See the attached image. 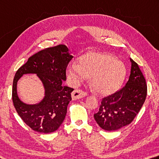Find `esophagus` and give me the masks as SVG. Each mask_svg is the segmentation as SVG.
Returning <instances> with one entry per match:
<instances>
[{"label": "esophagus", "mask_w": 159, "mask_h": 159, "mask_svg": "<svg viewBox=\"0 0 159 159\" xmlns=\"http://www.w3.org/2000/svg\"><path fill=\"white\" fill-rule=\"evenodd\" d=\"M86 95H87V93L83 91L80 89H74L73 92L71 93V97L73 100H76L80 99V98L84 97Z\"/></svg>", "instance_id": "obj_1"}]
</instances>
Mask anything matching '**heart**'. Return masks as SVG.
<instances>
[{"label": "heart", "instance_id": "1", "mask_svg": "<svg viewBox=\"0 0 159 159\" xmlns=\"http://www.w3.org/2000/svg\"><path fill=\"white\" fill-rule=\"evenodd\" d=\"M79 62L71 63L67 69V76L73 85L90 77L92 85L98 93L108 94L117 90L125 79V65L108 54L87 53L80 57Z\"/></svg>", "mask_w": 159, "mask_h": 159}]
</instances>
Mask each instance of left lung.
Wrapping results in <instances>:
<instances>
[{"instance_id": "8db88e82", "label": "left lung", "mask_w": 159, "mask_h": 159, "mask_svg": "<svg viewBox=\"0 0 159 159\" xmlns=\"http://www.w3.org/2000/svg\"><path fill=\"white\" fill-rule=\"evenodd\" d=\"M129 80L119 90L103 97L99 111L94 115L97 123L106 131H115L129 125L145 102L146 80L138 65L132 59Z\"/></svg>"}]
</instances>
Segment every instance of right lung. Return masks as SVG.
<instances>
[{
	"label": "right lung",
	"mask_w": 159,
	"mask_h": 159,
	"mask_svg": "<svg viewBox=\"0 0 159 159\" xmlns=\"http://www.w3.org/2000/svg\"><path fill=\"white\" fill-rule=\"evenodd\" d=\"M72 58L68 48L59 44L34 53L16 71L12 85L14 106L23 121L34 131L53 132L64 121L74 88L62 84L67 79L66 70ZM25 73H36L44 85L45 97L37 105H25L17 95V81Z\"/></svg>",
	"instance_id": "right-lung-1"
}]
</instances>
